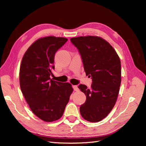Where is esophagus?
Returning a JSON list of instances; mask_svg holds the SVG:
<instances>
[{
	"mask_svg": "<svg viewBox=\"0 0 146 146\" xmlns=\"http://www.w3.org/2000/svg\"><path fill=\"white\" fill-rule=\"evenodd\" d=\"M73 90L75 91H78L79 90V89L78 88V86H77V85H73Z\"/></svg>",
	"mask_w": 146,
	"mask_h": 146,
	"instance_id": "34e87169",
	"label": "esophagus"
}]
</instances>
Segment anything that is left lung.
Listing matches in <instances>:
<instances>
[{
  "label": "left lung",
  "instance_id": "left-lung-1",
  "mask_svg": "<svg viewBox=\"0 0 146 146\" xmlns=\"http://www.w3.org/2000/svg\"><path fill=\"white\" fill-rule=\"evenodd\" d=\"M70 40L81 55L86 75L92 78L91 88L78 86L86 97L80 106V113L88 122H99L108 115L117 101L121 83L120 58L100 37L80 36Z\"/></svg>",
  "mask_w": 146,
  "mask_h": 146
}]
</instances>
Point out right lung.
<instances>
[{
    "label": "right lung",
    "mask_w": 146,
    "mask_h": 146,
    "mask_svg": "<svg viewBox=\"0 0 146 146\" xmlns=\"http://www.w3.org/2000/svg\"><path fill=\"white\" fill-rule=\"evenodd\" d=\"M68 39L48 36L39 38L24 54L19 72L22 93L33 112L48 122L63 115L73 89L69 83L52 80L54 54Z\"/></svg>",
    "instance_id": "1"
}]
</instances>
